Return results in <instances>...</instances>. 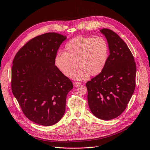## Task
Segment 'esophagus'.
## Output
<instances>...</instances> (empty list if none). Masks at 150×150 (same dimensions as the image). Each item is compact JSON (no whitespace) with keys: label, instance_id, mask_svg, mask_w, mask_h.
<instances>
[{"label":"esophagus","instance_id":"34e87169","mask_svg":"<svg viewBox=\"0 0 150 150\" xmlns=\"http://www.w3.org/2000/svg\"><path fill=\"white\" fill-rule=\"evenodd\" d=\"M81 84V82H75L74 83V85L75 87H78Z\"/></svg>","mask_w":150,"mask_h":150}]
</instances>
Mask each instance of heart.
Here are the masks:
<instances>
[{
    "mask_svg": "<svg viewBox=\"0 0 150 150\" xmlns=\"http://www.w3.org/2000/svg\"><path fill=\"white\" fill-rule=\"evenodd\" d=\"M109 52L108 42L104 37L79 36L67 42L63 53H57L54 65L67 77H70L78 66L80 69L71 76L74 79L84 80L103 71Z\"/></svg>",
    "mask_w": 150,
    "mask_h": 150,
    "instance_id": "heart-1",
    "label": "heart"
}]
</instances>
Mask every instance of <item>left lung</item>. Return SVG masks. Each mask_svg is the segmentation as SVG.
I'll use <instances>...</instances> for the list:
<instances>
[{
    "label": "left lung",
    "mask_w": 150,
    "mask_h": 150,
    "mask_svg": "<svg viewBox=\"0 0 150 150\" xmlns=\"http://www.w3.org/2000/svg\"><path fill=\"white\" fill-rule=\"evenodd\" d=\"M110 50L103 71L86 83L90 109L97 118L109 120L120 115L135 88L136 64L124 41L112 30L103 28Z\"/></svg>",
    "instance_id": "left-lung-1"
}]
</instances>
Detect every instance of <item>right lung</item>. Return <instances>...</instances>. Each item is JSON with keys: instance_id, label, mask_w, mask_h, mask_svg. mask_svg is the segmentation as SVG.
Instances as JSON below:
<instances>
[{"instance_id": "obj_1", "label": "right lung", "mask_w": 150, "mask_h": 150, "mask_svg": "<svg viewBox=\"0 0 150 150\" xmlns=\"http://www.w3.org/2000/svg\"><path fill=\"white\" fill-rule=\"evenodd\" d=\"M67 38L56 33L37 36L16 54L12 68L11 88L25 116L48 126L57 123L65 112L72 81L54 65V57Z\"/></svg>"}]
</instances>
